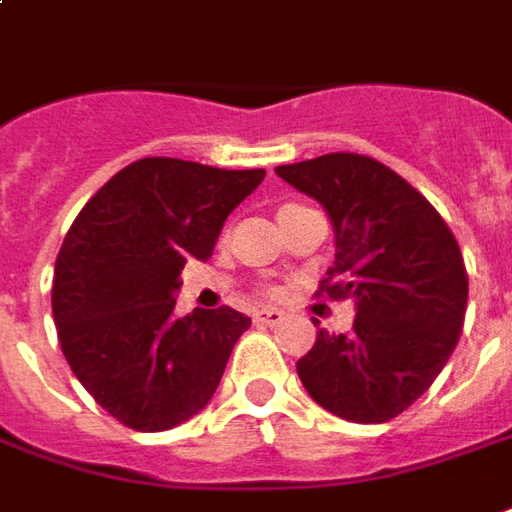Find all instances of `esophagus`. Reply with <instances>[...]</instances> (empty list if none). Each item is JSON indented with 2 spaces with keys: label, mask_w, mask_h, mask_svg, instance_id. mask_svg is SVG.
<instances>
[{
  "label": "esophagus",
  "mask_w": 512,
  "mask_h": 512,
  "mask_svg": "<svg viewBox=\"0 0 512 512\" xmlns=\"http://www.w3.org/2000/svg\"><path fill=\"white\" fill-rule=\"evenodd\" d=\"M285 313L277 310V307H266V310H257L255 313V324H263V327H277Z\"/></svg>",
  "instance_id": "esophagus-1"
}]
</instances>
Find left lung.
Segmentation results:
<instances>
[{
    "label": "left lung",
    "mask_w": 512,
    "mask_h": 512,
    "mask_svg": "<svg viewBox=\"0 0 512 512\" xmlns=\"http://www.w3.org/2000/svg\"><path fill=\"white\" fill-rule=\"evenodd\" d=\"M277 177L324 205L335 260L318 291L357 307L349 335L318 330L296 374L335 416L391 421L435 382L463 330L468 277L455 235L374 157L332 152L277 166Z\"/></svg>",
    "instance_id": "obj_1"
}]
</instances>
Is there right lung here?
<instances>
[{
  "label": "right lung",
  "instance_id": "right-lung-1",
  "mask_svg": "<svg viewBox=\"0 0 512 512\" xmlns=\"http://www.w3.org/2000/svg\"><path fill=\"white\" fill-rule=\"evenodd\" d=\"M266 171L144 157L96 191L60 246L52 316L82 388L124 427L163 432L213 399L249 316L174 313L188 260H207L224 221Z\"/></svg>",
  "mask_w": 512,
  "mask_h": 512
}]
</instances>
